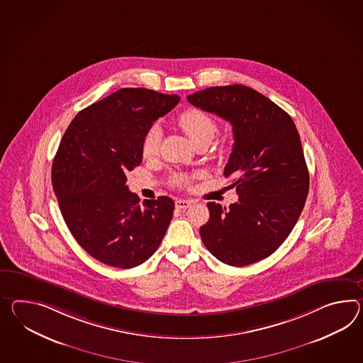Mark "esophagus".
<instances>
[{"label":"esophagus","mask_w":363,"mask_h":363,"mask_svg":"<svg viewBox=\"0 0 363 363\" xmlns=\"http://www.w3.org/2000/svg\"><path fill=\"white\" fill-rule=\"evenodd\" d=\"M191 201H189V199H176V207L177 208H181V210H185L187 207H190L191 206Z\"/></svg>","instance_id":"obj_1"}]
</instances>
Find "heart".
<instances>
[{
  "mask_svg": "<svg viewBox=\"0 0 363 363\" xmlns=\"http://www.w3.org/2000/svg\"><path fill=\"white\" fill-rule=\"evenodd\" d=\"M177 123L189 139L196 145L198 143H210L218 131V124L213 116L206 114L198 108H187L178 116ZM160 130L157 125L150 127L143 139L142 153L145 159H150L159 152ZM179 185H185L187 178L179 176L176 178Z\"/></svg>",
  "mask_w": 363,
  "mask_h": 363,
  "instance_id": "1",
  "label": "heart"
}]
</instances>
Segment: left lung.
<instances>
[{"instance_id":"obj_1","label":"left lung","mask_w":363,"mask_h":363,"mask_svg":"<svg viewBox=\"0 0 363 363\" xmlns=\"http://www.w3.org/2000/svg\"><path fill=\"white\" fill-rule=\"evenodd\" d=\"M187 101L232 124L233 148L224 168L239 201L207 203L206 247L223 264L247 266L274 253L306 203L310 174L295 123L284 110L244 85L213 86Z\"/></svg>"}]
</instances>
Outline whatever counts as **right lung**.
<instances>
[{"instance_id": "obj_1", "label": "right lung", "mask_w": 363, "mask_h": 363, "mask_svg": "<svg viewBox=\"0 0 363 363\" xmlns=\"http://www.w3.org/2000/svg\"><path fill=\"white\" fill-rule=\"evenodd\" d=\"M179 102L176 94L124 88L81 110L53 159L52 185L67 227L85 252L119 269L142 265L174 211L169 196L144 201L125 185L143 139Z\"/></svg>"}]
</instances>
